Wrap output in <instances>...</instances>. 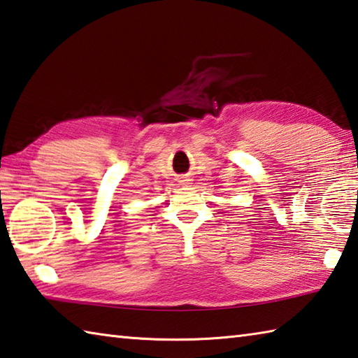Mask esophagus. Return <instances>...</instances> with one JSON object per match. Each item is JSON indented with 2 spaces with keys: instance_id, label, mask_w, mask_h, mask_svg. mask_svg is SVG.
I'll use <instances>...</instances> for the list:
<instances>
[{
  "instance_id": "34e87169",
  "label": "esophagus",
  "mask_w": 358,
  "mask_h": 358,
  "mask_svg": "<svg viewBox=\"0 0 358 358\" xmlns=\"http://www.w3.org/2000/svg\"><path fill=\"white\" fill-rule=\"evenodd\" d=\"M191 178H183V180H180V183L181 185H185V186H187V185H191Z\"/></svg>"
}]
</instances>
